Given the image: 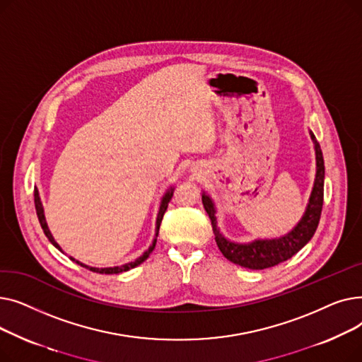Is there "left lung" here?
<instances>
[{
  "mask_svg": "<svg viewBox=\"0 0 362 362\" xmlns=\"http://www.w3.org/2000/svg\"><path fill=\"white\" fill-rule=\"evenodd\" d=\"M310 136L315 151V179L313 191L305 208V213L300 217L293 229L280 238L273 239H255L252 242H233L227 239L218 229L217 210L213 198L206 192H202V204L208 217L211 218L213 232L221 254L232 261L251 270H264L292 258L298 251L305 246L314 236L322 210V197H325V160L320 144L314 133L310 130Z\"/></svg>",
  "mask_w": 362,
  "mask_h": 362,
  "instance_id": "left-lung-1",
  "label": "left lung"
}]
</instances>
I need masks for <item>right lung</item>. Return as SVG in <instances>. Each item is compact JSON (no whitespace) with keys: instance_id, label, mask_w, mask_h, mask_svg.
Returning <instances> with one entry per match:
<instances>
[{"instance_id":"1","label":"right lung","mask_w":362,"mask_h":362,"mask_svg":"<svg viewBox=\"0 0 362 362\" xmlns=\"http://www.w3.org/2000/svg\"><path fill=\"white\" fill-rule=\"evenodd\" d=\"M173 191H175V187H173V186H170V187L167 189V191H165V194L163 195L161 202H160V208H158V213H157V221H156V238H154V240H152V243H151L149 248H148V250H146V251H145L139 258H136L135 261H130V262L123 264V265H116V267L98 269V267H90V265H86V264H83V262H81V261H78V259H74L73 257H69V258H70L71 261H74L76 264L82 265V267H85V269H88V270H90V272H93V273H100V274H119V273H123V272H129L130 269H135L136 265L142 264V262L149 257V254H151L152 251H154V248H156L157 236H158V230H160V224H161L163 216H164V213H165V210H167V206H168V202H170L171 197H173ZM33 195H35V208H36V214H37V218H40V223H41V227H42V230H44L45 236L48 238V240L55 246L57 250H60V251L63 252L62 246L55 242L54 236L51 235V232H49V229H48V224H47L45 214H44V206H42V202H41V198H40V191H37L36 187H35V192H33Z\"/></svg>"}]
</instances>
